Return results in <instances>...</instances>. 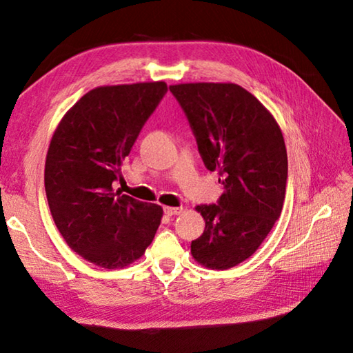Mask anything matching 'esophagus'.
I'll return each mask as SVG.
<instances>
[{
    "label": "esophagus",
    "instance_id": "esophagus-1",
    "mask_svg": "<svg viewBox=\"0 0 353 353\" xmlns=\"http://www.w3.org/2000/svg\"><path fill=\"white\" fill-rule=\"evenodd\" d=\"M163 210L168 216H176V214L182 213V207H163Z\"/></svg>",
    "mask_w": 353,
    "mask_h": 353
}]
</instances>
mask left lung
Masks as SVG:
<instances>
[{
  "instance_id": "left-lung-1",
  "label": "left lung",
  "mask_w": 353,
  "mask_h": 353,
  "mask_svg": "<svg viewBox=\"0 0 353 353\" xmlns=\"http://www.w3.org/2000/svg\"><path fill=\"white\" fill-rule=\"evenodd\" d=\"M193 129L207 170L218 171V204L198 205L205 221L191 255L208 270L248 260L283 208L288 157L282 130L252 93L232 82L170 85Z\"/></svg>"
}]
</instances>
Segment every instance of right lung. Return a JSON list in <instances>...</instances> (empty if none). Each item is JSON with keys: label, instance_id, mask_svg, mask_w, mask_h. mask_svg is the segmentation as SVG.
<instances>
[{"label": "right lung", "instance_id": "add662e5", "mask_svg": "<svg viewBox=\"0 0 353 353\" xmlns=\"http://www.w3.org/2000/svg\"><path fill=\"white\" fill-rule=\"evenodd\" d=\"M168 90L163 81L97 87L65 113L45 162L48 205L68 246L117 270L145 254L163 208L112 187L143 124Z\"/></svg>", "mask_w": 353, "mask_h": 353}]
</instances>
